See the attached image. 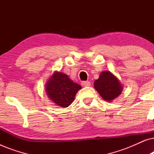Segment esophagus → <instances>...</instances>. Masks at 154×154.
Returning <instances> with one entry per match:
<instances>
[{
  "instance_id": "esophagus-1",
  "label": "esophagus",
  "mask_w": 154,
  "mask_h": 154,
  "mask_svg": "<svg viewBox=\"0 0 154 154\" xmlns=\"http://www.w3.org/2000/svg\"><path fill=\"white\" fill-rule=\"evenodd\" d=\"M90 84H91V83H90V81H83L81 83V85L83 86V87H87V86H90Z\"/></svg>"
}]
</instances>
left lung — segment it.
<instances>
[{
	"label": "left lung",
	"instance_id": "8db88e82",
	"mask_svg": "<svg viewBox=\"0 0 154 154\" xmlns=\"http://www.w3.org/2000/svg\"><path fill=\"white\" fill-rule=\"evenodd\" d=\"M94 87L102 99L111 102L121 94L123 86L119 80L110 71L101 73L100 77L94 82Z\"/></svg>",
	"mask_w": 154,
	"mask_h": 154
}]
</instances>
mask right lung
<instances>
[{
	"label": "right lung",
	"mask_w": 154,
	"mask_h": 154,
	"mask_svg": "<svg viewBox=\"0 0 154 154\" xmlns=\"http://www.w3.org/2000/svg\"><path fill=\"white\" fill-rule=\"evenodd\" d=\"M81 86L62 72L55 71L46 83L45 91L48 97L56 105L68 107L74 100L77 92Z\"/></svg>",
	"instance_id": "right-lung-1"
}]
</instances>
